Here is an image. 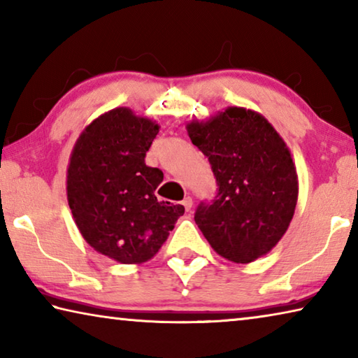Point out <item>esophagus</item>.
Returning <instances> with one entry per match:
<instances>
[{"label":"esophagus","mask_w":358,"mask_h":358,"mask_svg":"<svg viewBox=\"0 0 358 358\" xmlns=\"http://www.w3.org/2000/svg\"><path fill=\"white\" fill-rule=\"evenodd\" d=\"M181 203H183V207H185L186 211H189L192 208V199L191 197H185L183 202H181Z\"/></svg>","instance_id":"34e87169"}]
</instances>
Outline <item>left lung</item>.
Instances as JSON below:
<instances>
[{"instance_id":"obj_1","label":"left lung","mask_w":358,"mask_h":358,"mask_svg":"<svg viewBox=\"0 0 358 358\" xmlns=\"http://www.w3.org/2000/svg\"><path fill=\"white\" fill-rule=\"evenodd\" d=\"M186 131L217 181L215 201L199 205L194 216L203 237L230 262L265 256L286 234L299 199L286 142L264 115L245 107L192 120Z\"/></svg>"}]
</instances>
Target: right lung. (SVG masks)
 I'll list each match as a JSON object with an SVG mask.
<instances>
[{
  "mask_svg": "<svg viewBox=\"0 0 358 358\" xmlns=\"http://www.w3.org/2000/svg\"><path fill=\"white\" fill-rule=\"evenodd\" d=\"M159 124L117 107L78 136L66 173L68 203L85 241L120 264L147 262L183 216L155 196L164 173L145 164Z\"/></svg>",
  "mask_w": 358,
  "mask_h": 358,
  "instance_id": "1",
  "label": "right lung"
}]
</instances>
